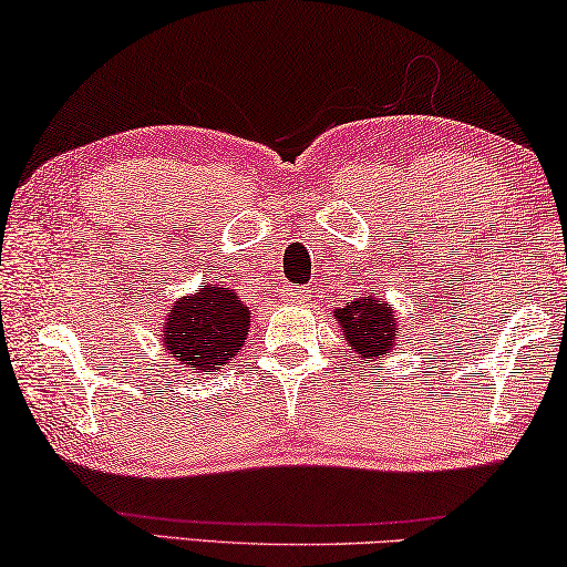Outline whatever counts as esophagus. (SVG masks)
<instances>
[{"label":"esophagus","instance_id":"esophagus-1","mask_svg":"<svg viewBox=\"0 0 567 567\" xmlns=\"http://www.w3.org/2000/svg\"><path fill=\"white\" fill-rule=\"evenodd\" d=\"M309 296H311L309 286H293V289H289V293H286V299H289V301H299V303H303L306 299H309Z\"/></svg>","mask_w":567,"mask_h":567}]
</instances>
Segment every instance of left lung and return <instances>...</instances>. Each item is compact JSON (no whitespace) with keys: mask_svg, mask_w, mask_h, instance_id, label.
I'll return each instance as SVG.
<instances>
[{"mask_svg":"<svg viewBox=\"0 0 567 567\" xmlns=\"http://www.w3.org/2000/svg\"><path fill=\"white\" fill-rule=\"evenodd\" d=\"M333 317H337L339 329L344 331L351 349L357 351V357L364 364H369L371 359L389 354L392 347H396L399 329L394 309L379 301L377 296H361V299L351 301L344 309L333 311Z\"/></svg>","mask_w":567,"mask_h":567,"instance_id":"left-lung-1","label":"left lung"}]
</instances>
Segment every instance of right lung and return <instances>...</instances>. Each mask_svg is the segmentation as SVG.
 Returning a JSON list of instances; mask_svg holds the SVG:
<instances>
[{
    "label": "right lung",
    "mask_w": 567,
    "mask_h": 567,
    "mask_svg": "<svg viewBox=\"0 0 567 567\" xmlns=\"http://www.w3.org/2000/svg\"><path fill=\"white\" fill-rule=\"evenodd\" d=\"M248 327V306L236 291L213 284L173 306L161 337L178 364L208 371L228 364L244 349Z\"/></svg>",
    "instance_id": "1"
}]
</instances>
